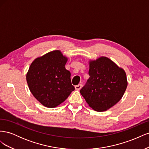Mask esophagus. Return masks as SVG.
<instances>
[{"label": "esophagus", "instance_id": "esophagus-1", "mask_svg": "<svg viewBox=\"0 0 149 149\" xmlns=\"http://www.w3.org/2000/svg\"><path fill=\"white\" fill-rule=\"evenodd\" d=\"M81 86H82V85L81 84H78V85L75 86V89H76V90H79L81 88Z\"/></svg>", "mask_w": 149, "mask_h": 149}]
</instances>
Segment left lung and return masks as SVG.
I'll list each match as a JSON object with an SVG mask.
<instances>
[{
	"label": "left lung",
	"instance_id": "1",
	"mask_svg": "<svg viewBox=\"0 0 149 149\" xmlns=\"http://www.w3.org/2000/svg\"><path fill=\"white\" fill-rule=\"evenodd\" d=\"M89 78L80 93L89 107L106 111L118 103L127 86L125 71L105 56L89 61Z\"/></svg>",
	"mask_w": 149,
	"mask_h": 149
}]
</instances>
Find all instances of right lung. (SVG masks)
<instances>
[{
  "label": "right lung",
  "instance_id": "1",
  "mask_svg": "<svg viewBox=\"0 0 149 149\" xmlns=\"http://www.w3.org/2000/svg\"><path fill=\"white\" fill-rule=\"evenodd\" d=\"M67 61L60 50H54L37 58L30 65L26 82L31 94L43 106H59L74 90L70 72L65 67Z\"/></svg>",
  "mask_w": 149,
  "mask_h": 149
}]
</instances>
